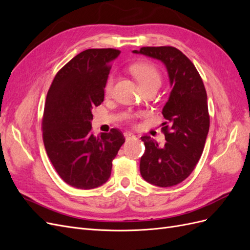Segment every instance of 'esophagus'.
Returning a JSON list of instances; mask_svg holds the SVG:
<instances>
[{
  "mask_svg": "<svg viewBox=\"0 0 250 250\" xmlns=\"http://www.w3.org/2000/svg\"><path fill=\"white\" fill-rule=\"evenodd\" d=\"M124 137L126 140H131V139L135 138V135L131 132H124Z\"/></svg>",
  "mask_w": 250,
  "mask_h": 250,
  "instance_id": "obj_1",
  "label": "esophagus"
}]
</instances>
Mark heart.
Segmentation results:
<instances>
[{"instance_id": "b5f03b06", "label": "heart", "mask_w": 250, "mask_h": 250, "mask_svg": "<svg viewBox=\"0 0 250 250\" xmlns=\"http://www.w3.org/2000/svg\"><path fill=\"white\" fill-rule=\"evenodd\" d=\"M131 73L137 78L142 88L147 86H160L161 74L153 64L138 63L131 66ZM113 87V78L110 77L105 84V94L110 95Z\"/></svg>"}]
</instances>
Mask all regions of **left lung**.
I'll return each mask as SVG.
<instances>
[{"label":"left lung","mask_w":250,"mask_h":250,"mask_svg":"<svg viewBox=\"0 0 250 250\" xmlns=\"http://www.w3.org/2000/svg\"><path fill=\"white\" fill-rule=\"evenodd\" d=\"M132 52L161 60L172 86L163 108L162 131L167 142L161 147L148 135L141 138L146 148L141 175L157 187L176 186L193 172L206 144L209 129L206 87L193 62L176 48L143 47Z\"/></svg>","instance_id":"1"}]
</instances>
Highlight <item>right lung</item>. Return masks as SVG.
Returning a JSON list of instances; mask_svg holds the SVG:
<instances>
[{"label":"right lung","instance_id":"add662e5","mask_svg":"<svg viewBox=\"0 0 250 250\" xmlns=\"http://www.w3.org/2000/svg\"><path fill=\"white\" fill-rule=\"evenodd\" d=\"M116 49H88L71 59L56 74L44 104L42 129L44 148L62 179L74 188L102 186L111 173L112 160L125 142L112 128L95 137L92 109L104 100Z\"/></svg>","mask_w":250,"mask_h":250}]
</instances>
